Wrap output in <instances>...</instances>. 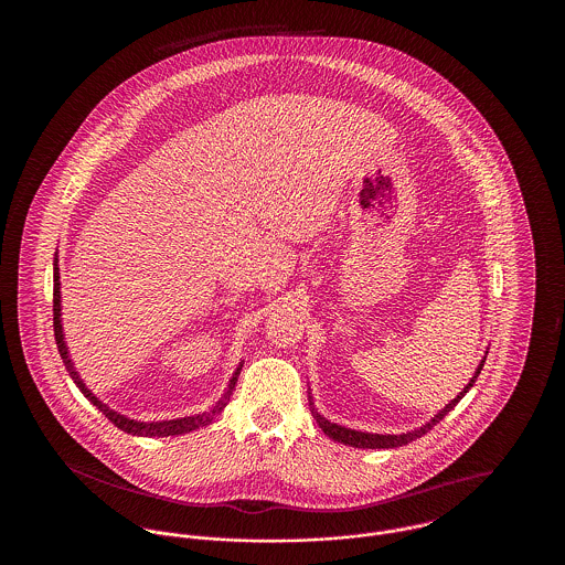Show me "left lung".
Listing matches in <instances>:
<instances>
[{
	"mask_svg": "<svg viewBox=\"0 0 565 565\" xmlns=\"http://www.w3.org/2000/svg\"><path fill=\"white\" fill-rule=\"evenodd\" d=\"M483 364L484 360L479 364L477 375L472 376L470 383L463 387V392H459L457 398H454L451 403L447 404L438 415H434L430 422H428L424 428H419V430L406 431V434H369V431L348 430V428H341V426L330 424L328 419H323L322 415H318V411H316L313 406H311V413H313L316 422L320 424L323 434H328V436H330L332 440H337V443H343V445H350V447H358V449H394V447H403V445H408V443L415 440V438H422L426 431H430L431 428L463 398V394L475 385L477 376L481 375Z\"/></svg>",
	"mask_w": 565,
	"mask_h": 565,
	"instance_id": "obj_1",
	"label": "left lung"
}]
</instances>
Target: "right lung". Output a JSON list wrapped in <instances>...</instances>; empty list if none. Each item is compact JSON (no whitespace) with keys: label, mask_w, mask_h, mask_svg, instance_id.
<instances>
[{"label":"right lung","mask_w":565,"mask_h":565,"mask_svg":"<svg viewBox=\"0 0 565 565\" xmlns=\"http://www.w3.org/2000/svg\"><path fill=\"white\" fill-rule=\"evenodd\" d=\"M56 263H58V258H56V254H54V341H56V348H58V353H61V358H63L65 369L70 371V376L74 379V383L81 387L82 394H84L90 403L95 404V406H97V408L108 417L109 422H111L116 428H120V430L127 431V434H134V436H175V434H186V431L196 430V428H203V426L212 424L215 415H217V413L228 404V401H231V394H233V390H235V383H237V376H239V371H242V369H237V373L233 375L231 383H228V390H226L224 398H222V401H217V404H215L212 411H205V413L194 415V417L171 419V422H152V424L135 422V419H129V417H125V415H118L116 411H111L109 406H106V404L102 403V401H97V398L93 396V392L82 383L81 376H78V373L74 371V364H72V360H70V355H67V348H65V341H63V328H61V295H58V286H61V284H58V265H56Z\"/></svg>","instance_id":"right-lung-1"}]
</instances>
